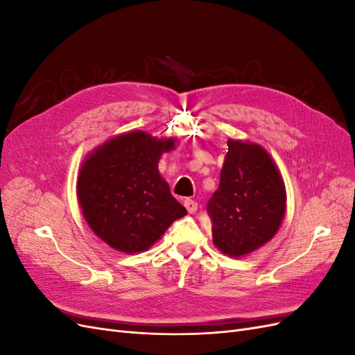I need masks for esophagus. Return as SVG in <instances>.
Here are the masks:
<instances>
[{
	"label": "esophagus",
	"instance_id": "1",
	"mask_svg": "<svg viewBox=\"0 0 355 355\" xmlns=\"http://www.w3.org/2000/svg\"><path fill=\"white\" fill-rule=\"evenodd\" d=\"M184 204H185V207H187L188 213H196V211H197V209H198V204H197V201L191 200V198H187V200L184 201Z\"/></svg>",
	"mask_w": 355,
	"mask_h": 355
}]
</instances>
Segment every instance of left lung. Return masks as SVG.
<instances>
[{"label":"left lung","mask_w":355,"mask_h":355,"mask_svg":"<svg viewBox=\"0 0 355 355\" xmlns=\"http://www.w3.org/2000/svg\"><path fill=\"white\" fill-rule=\"evenodd\" d=\"M286 191L277 166L259 145L228 141L219 188L207 202L213 243L232 257L259 249L284 218Z\"/></svg>","instance_id":"8db88e82"}]
</instances>
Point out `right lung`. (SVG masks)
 <instances>
[{
	"label": "right lung",
	"instance_id": "add662e5",
	"mask_svg": "<svg viewBox=\"0 0 355 355\" xmlns=\"http://www.w3.org/2000/svg\"><path fill=\"white\" fill-rule=\"evenodd\" d=\"M171 148L173 139L133 132L85 158L77 185L80 206L93 232L112 249L144 252L187 214L158 173L161 154Z\"/></svg>",
	"mask_w": 355,
	"mask_h": 355
}]
</instances>
